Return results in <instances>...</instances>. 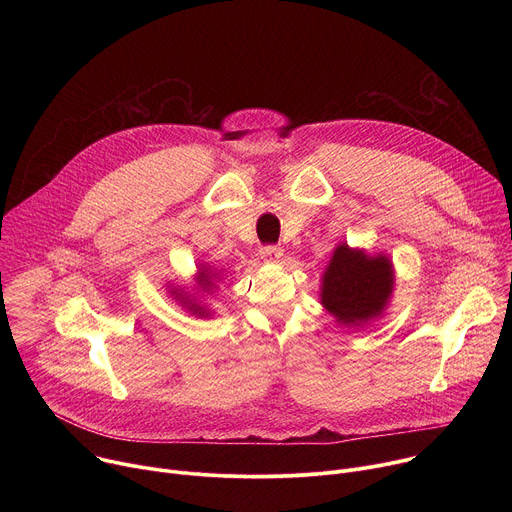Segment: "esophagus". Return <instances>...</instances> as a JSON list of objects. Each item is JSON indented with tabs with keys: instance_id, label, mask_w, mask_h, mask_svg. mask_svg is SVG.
Here are the masks:
<instances>
[{
	"instance_id": "esophagus-1",
	"label": "esophagus",
	"mask_w": 512,
	"mask_h": 512,
	"mask_svg": "<svg viewBox=\"0 0 512 512\" xmlns=\"http://www.w3.org/2000/svg\"><path fill=\"white\" fill-rule=\"evenodd\" d=\"M261 257L269 263H279V259L283 257V249L277 245H263L261 247Z\"/></svg>"
}]
</instances>
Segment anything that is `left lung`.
Wrapping results in <instances>:
<instances>
[{"label":"left lung","instance_id":"8db88e82","mask_svg":"<svg viewBox=\"0 0 512 512\" xmlns=\"http://www.w3.org/2000/svg\"><path fill=\"white\" fill-rule=\"evenodd\" d=\"M393 291L387 257H369L340 245L324 273L322 304L342 324L367 322L383 312Z\"/></svg>","mask_w":512,"mask_h":512}]
</instances>
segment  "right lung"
Returning a JSON list of instances; mask_svg holds the SVG:
<instances>
[{
    "label": "right lung",
    "mask_w": 512,
    "mask_h": 512,
    "mask_svg": "<svg viewBox=\"0 0 512 512\" xmlns=\"http://www.w3.org/2000/svg\"><path fill=\"white\" fill-rule=\"evenodd\" d=\"M202 283H204V285H206V287H204V289H208V287H212V285H214V283H210V279H208V275H206V271H204V273H202ZM190 310H194V314H198V316H204V312H200V308H196V306H192V308H190Z\"/></svg>",
    "instance_id": "obj_1"
}]
</instances>
